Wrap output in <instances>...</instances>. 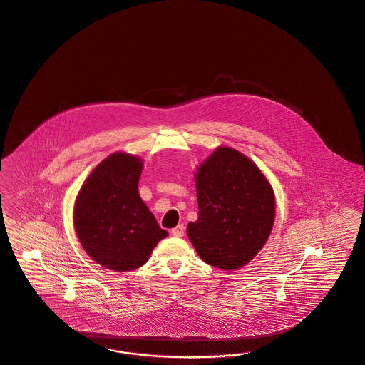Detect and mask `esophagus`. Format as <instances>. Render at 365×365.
I'll return each instance as SVG.
<instances>
[{
	"label": "esophagus",
	"mask_w": 365,
	"mask_h": 365,
	"mask_svg": "<svg viewBox=\"0 0 365 365\" xmlns=\"http://www.w3.org/2000/svg\"><path fill=\"white\" fill-rule=\"evenodd\" d=\"M171 235L175 236V237H182L185 235V227L182 224H179L178 227L171 229Z\"/></svg>",
	"instance_id": "obj_1"
}]
</instances>
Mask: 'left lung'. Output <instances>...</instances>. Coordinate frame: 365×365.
<instances>
[{
  "instance_id": "left-lung-1",
  "label": "left lung",
  "mask_w": 365,
  "mask_h": 365,
  "mask_svg": "<svg viewBox=\"0 0 365 365\" xmlns=\"http://www.w3.org/2000/svg\"><path fill=\"white\" fill-rule=\"evenodd\" d=\"M198 220L187 236L206 264L230 271L264 247L275 221V195L256 164L237 150L218 147L195 174Z\"/></svg>"
}]
</instances>
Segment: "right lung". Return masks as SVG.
<instances>
[{"mask_svg":"<svg viewBox=\"0 0 365 365\" xmlns=\"http://www.w3.org/2000/svg\"><path fill=\"white\" fill-rule=\"evenodd\" d=\"M143 160L115 152L103 159L79 190L74 227L88 256L117 272L145 264L156 244L168 236L138 195Z\"/></svg>","mask_w":365,"mask_h":365,"instance_id":"1","label":"right lung"}]
</instances>
